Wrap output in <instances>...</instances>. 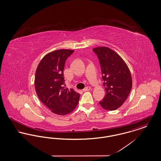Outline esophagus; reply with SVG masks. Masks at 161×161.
Masks as SVG:
<instances>
[{"label":"esophagus","instance_id":"obj_1","mask_svg":"<svg viewBox=\"0 0 161 161\" xmlns=\"http://www.w3.org/2000/svg\"><path fill=\"white\" fill-rule=\"evenodd\" d=\"M91 87H90V86H87V87H85L84 89L83 90V92H86V91H89V90H91Z\"/></svg>","mask_w":161,"mask_h":161}]
</instances>
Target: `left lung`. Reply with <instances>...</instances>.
<instances>
[{"mask_svg":"<svg viewBox=\"0 0 161 161\" xmlns=\"http://www.w3.org/2000/svg\"><path fill=\"white\" fill-rule=\"evenodd\" d=\"M100 61L106 96L99 102L107 110L121 107L127 98L132 87L130 70L123 58L107 47L93 49Z\"/></svg>","mask_w":161,"mask_h":161,"instance_id":"left-lung-1","label":"left lung"}]
</instances>
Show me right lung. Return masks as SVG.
Wrapping results in <instances>:
<instances>
[{"instance_id": "obj_1", "label": "right lung", "mask_w": 161, "mask_h": 161, "mask_svg": "<svg viewBox=\"0 0 161 161\" xmlns=\"http://www.w3.org/2000/svg\"><path fill=\"white\" fill-rule=\"evenodd\" d=\"M74 52V50L59 49L46 54L36 71L34 85L38 98L57 115L72 112L79 102V93L63 86L65 81L63 77L65 62Z\"/></svg>"}]
</instances>
